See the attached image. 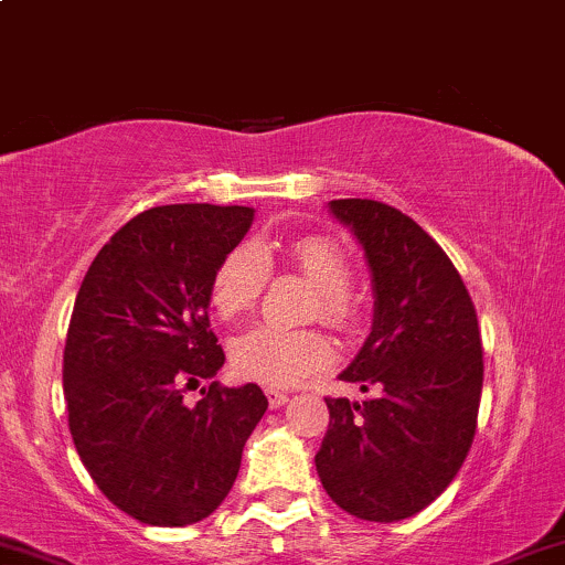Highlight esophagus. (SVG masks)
<instances>
[{"mask_svg": "<svg viewBox=\"0 0 565 565\" xmlns=\"http://www.w3.org/2000/svg\"><path fill=\"white\" fill-rule=\"evenodd\" d=\"M265 397H268L270 411H276V407H284V405L289 403V394L287 392H278V390H265Z\"/></svg>", "mask_w": 565, "mask_h": 565, "instance_id": "1", "label": "esophagus"}]
</instances>
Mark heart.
Here are the masks:
<instances>
[{
	"label": "heart",
	"instance_id": "obj_1",
	"mask_svg": "<svg viewBox=\"0 0 565 565\" xmlns=\"http://www.w3.org/2000/svg\"><path fill=\"white\" fill-rule=\"evenodd\" d=\"M274 247L255 242L236 244L217 263L210 281V305L221 318H239L260 302L270 281ZM278 257L289 270L316 284L308 318L337 331H352L358 323V300L350 289V260L337 242L318 234L295 236L278 249ZM231 369L244 382L263 386H295L310 373L331 363L329 339L312 329H278L257 326L231 339Z\"/></svg>",
	"mask_w": 565,
	"mask_h": 565
}]
</instances>
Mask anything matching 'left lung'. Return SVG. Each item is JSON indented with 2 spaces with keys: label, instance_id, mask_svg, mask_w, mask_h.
Instances as JSON below:
<instances>
[{
  "label": "left lung",
  "instance_id": "1",
  "mask_svg": "<svg viewBox=\"0 0 565 565\" xmlns=\"http://www.w3.org/2000/svg\"><path fill=\"white\" fill-rule=\"evenodd\" d=\"M363 244L376 312L339 379L373 392L363 405L326 397L318 477L342 511L392 523L424 511L473 445L484 360L471 295L450 257L411 215L376 200H334Z\"/></svg>",
  "mask_w": 565,
  "mask_h": 565
}]
</instances>
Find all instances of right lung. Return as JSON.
<instances>
[{
	"instance_id": "1",
	"label": "right lung",
	"mask_w": 565,
	"mask_h": 565,
	"mask_svg": "<svg viewBox=\"0 0 565 565\" xmlns=\"http://www.w3.org/2000/svg\"><path fill=\"white\" fill-rule=\"evenodd\" d=\"M253 207L162 205L115 231L81 284L63 355L67 426L88 477L149 526H186L226 500L244 441L268 411L257 384L213 382L217 263L253 226Z\"/></svg>"
}]
</instances>
